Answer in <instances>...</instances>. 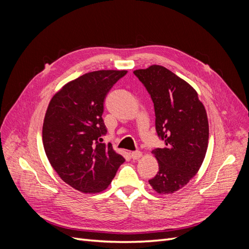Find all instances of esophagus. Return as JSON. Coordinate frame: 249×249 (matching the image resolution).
<instances>
[{
	"mask_svg": "<svg viewBox=\"0 0 249 249\" xmlns=\"http://www.w3.org/2000/svg\"><path fill=\"white\" fill-rule=\"evenodd\" d=\"M131 157H132V159H134V160H138L142 157V153L138 152V150H137V152H132Z\"/></svg>",
	"mask_w": 249,
	"mask_h": 249,
	"instance_id": "obj_1",
	"label": "esophagus"
}]
</instances>
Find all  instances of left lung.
<instances>
[{
	"instance_id": "8db88e82",
	"label": "left lung",
	"mask_w": 249,
	"mask_h": 249,
	"mask_svg": "<svg viewBox=\"0 0 249 249\" xmlns=\"http://www.w3.org/2000/svg\"><path fill=\"white\" fill-rule=\"evenodd\" d=\"M152 97L156 131L165 141L153 154L159 171L148 180L159 194H171L196 175L205 159L209 123L197 92L186 81L161 65L134 71Z\"/></svg>"
}]
</instances>
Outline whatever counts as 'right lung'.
<instances>
[{"label": "right lung", "mask_w": 249, "mask_h": 249, "mask_svg": "<svg viewBox=\"0 0 249 249\" xmlns=\"http://www.w3.org/2000/svg\"><path fill=\"white\" fill-rule=\"evenodd\" d=\"M126 71L87 72L65 84L52 97L44 116V152L58 176L83 193H99L111 184L124 157L102 143L109 90Z\"/></svg>", "instance_id": "obj_1"}]
</instances>
